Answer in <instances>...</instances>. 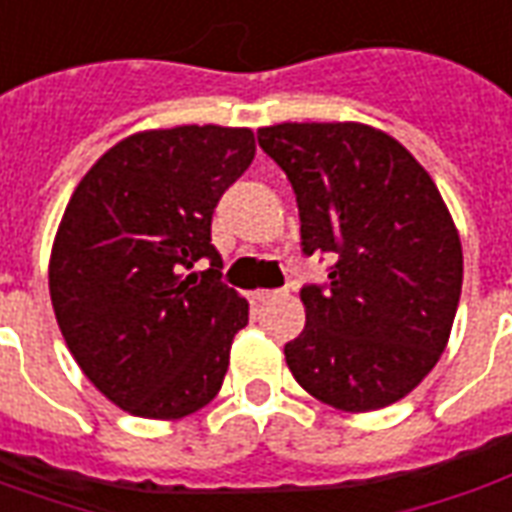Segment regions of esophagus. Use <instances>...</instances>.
<instances>
[{
  "mask_svg": "<svg viewBox=\"0 0 512 512\" xmlns=\"http://www.w3.org/2000/svg\"><path fill=\"white\" fill-rule=\"evenodd\" d=\"M277 296H282V290H255L257 301H274Z\"/></svg>",
  "mask_w": 512,
  "mask_h": 512,
  "instance_id": "1",
  "label": "esophagus"
}]
</instances>
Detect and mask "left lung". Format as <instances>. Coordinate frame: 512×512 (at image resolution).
Returning <instances> with one entry per match:
<instances>
[{
	"label": "left lung",
	"instance_id": "obj_1",
	"mask_svg": "<svg viewBox=\"0 0 512 512\" xmlns=\"http://www.w3.org/2000/svg\"><path fill=\"white\" fill-rule=\"evenodd\" d=\"M257 142L288 175L301 252L332 255L304 285L293 378L343 411H376L428 376L461 299V238L436 183L397 139L362 123H279Z\"/></svg>",
	"mask_w": 512,
	"mask_h": 512
}]
</instances>
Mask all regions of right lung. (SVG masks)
<instances>
[{
    "instance_id": "obj_1",
    "label": "right lung",
    "mask_w": 512,
    "mask_h": 512,
    "mask_svg": "<svg viewBox=\"0 0 512 512\" xmlns=\"http://www.w3.org/2000/svg\"><path fill=\"white\" fill-rule=\"evenodd\" d=\"M252 158L249 128L142 131L73 191L51 249V304L84 376L128 414L186 417L222 389L249 304L222 282L211 222ZM200 259L212 268L191 272Z\"/></svg>"
}]
</instances>
